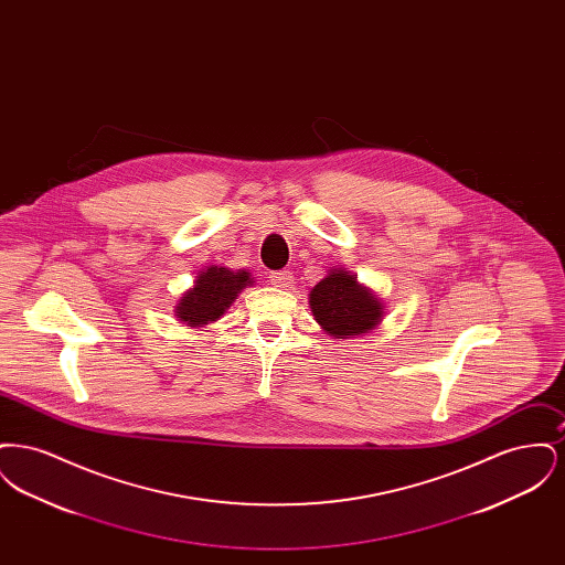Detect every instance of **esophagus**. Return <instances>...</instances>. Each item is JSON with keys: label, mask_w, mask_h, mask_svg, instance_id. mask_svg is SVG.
Listing matches in <instances>:
<instances>
[{"label": "esophagus", "mask_w": 565, "mask_h": 565, "mask_svg": "<svg viewBox=\"0 0 565 565\" xmlns=\"http://www.w3.org/2000/svg\"><path fill=\"white\" fill-rule=\"evenodd\" d=\"M269 281L275 288H288L295 281V275L290 270H273L269 275Z\"/></svg>", "instance_id": "1"}]
</instances>
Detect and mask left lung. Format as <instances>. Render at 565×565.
<instances>
[{
  "label": "left lung",
  "instance_id": "left-lung-1",
  "mask_svg": "<svg viewBox=\"0 0 565 565\" xmlns=\"http://www.w3.org/2000/svg\"><path fill=\"white\" fill-rule=\"evenodd\" d=\"M309 305L323 330L337 339L358 337L373 330L383 307L348 270H332L311 290Z\"/></svg>",
  "mask_w": 565,
  "mask_h": 565
}]
</instances>
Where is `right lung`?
I'll use <instances>...</instances> for the list:
<instances>
[{"label": "right lung", "instance_id": "add662e5", "mask_svg": "<svg viewBox=\"0 0 565 565\" xmlns=\"http://www.w3.org/2000/svg\"><path fill=\"white\" fill-rule=\"evenodd\" d=\"M249 284V273L245 270L233 273L217 267L203 270L196 277L194 288L180 298L178 316L190 326L215 322Z\"/></svg>", "mask_w": 565, "mask_h": 565}]
</instances>
